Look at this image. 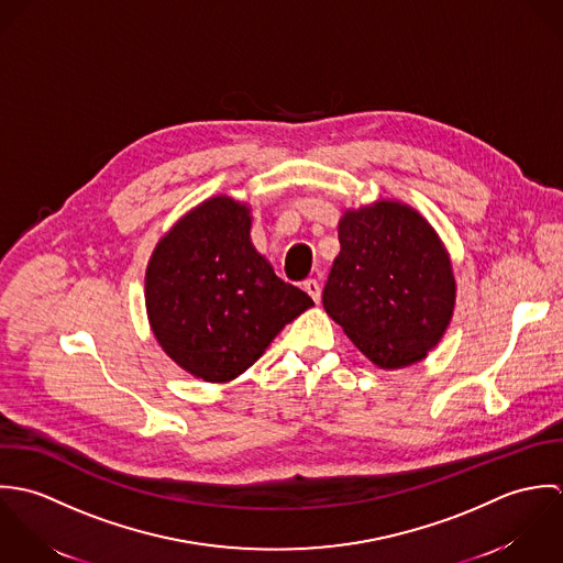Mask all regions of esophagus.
Here are the masks:
<instances>
[{
    "instance_id": "34e87169",
    "label": "esophagus",
    "mask_w": 563,
    "mask_h": 563,
    "mask_svg": "<svg viewBox=\"0 0 563 563\" xmlns=\"http://www.w3.org/2000/svg\"><path fill=\"white\" fill-rule=\"evenodd\" d=\"M305 291L313 298V302H320V300H322V287H320V283H318L316 278H309V280L305 283Z\"/></svg>"
}]
</instances>
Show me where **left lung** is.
<instances>
[{
	"label": "left lung",
	"instance_id": "1",
	"mask_svg": "<svg viewBox=\"0 0 563 563\" xmlns=\"http://www.w3.org/2000/svg\"><path fill=\"white\" fill-rule=\"evenodd\" d=\"M324 311L380 369L427 358L449 331L456 300L449 250L413 207L378 198L345 209Z\"/></svg>",
	"mask_w": 563,
	"mask_h": 563
}]
</instances>
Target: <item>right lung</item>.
<instances>
[{"label": "right lung", "mask_w": 563, "mask_h": 563, "mask_svg": "<svg viewBox=\"0 0 563 563\" xmlns=\"http://www.w3.org/2000/svg\"><path fill=\"white\" fill-rule=\"evenodd\" d=\"M252 207L213 196L156 243L145 311L165 354L205 383H230L313 300L280 280L250 239Z\"/></svg>", "instance_id": "add662e5"}]
</instances>
